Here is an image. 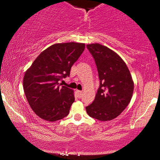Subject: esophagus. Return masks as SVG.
Instances as JSON below:
<instances>
[{"mask_svg": "<svg viewBox=\"0 0 160 160\" xmlns=\"http://www.w3.org/2000/svg\"><path fill=\"white\" fill-rule=\"evenodd\" d=\"M77 94H78V98H81V97H82V94H83V92L82 91H79V90H77Z\"/></svg>", "mask_w": 160, "mask_h": 160, "instance_id": "1", "label": "esophagus"}]
</instances>
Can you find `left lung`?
<instances>
[{"mask_svg":"<svg viewBox=\"0 0 160 160\" xmlns=\"http://www.w3.org/2000/svg\"><path fill=\"white\" fill-rule=\"evenodd\" d=\"M87 49L95 61L99 87L87 114L101 121L115 118L128 106L133 96L134 84L126 64L116 52L99 43L89 44Z\"/></svg>","mask_w":160,"mask_h":160,"instance_id":"obj_1","label":"left lung"}]
</instances>
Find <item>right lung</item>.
I'll return each mask as SVG.
<instances>
[{"instance_id":"right-lung-1","label":"right lung","mask_w":160,"mask_h":160,"mask_svg":"<svg viewBox=\"0 0 160 160\" xmlns=\"http://www.w3.org/2000/svg\"><path fill=\"white\" fill-rule=\"evenodd\" d=\"M84 43L54 44L34 60L27 69L23 87L30 107L40 118L50 122L68 115L75 100L72 89L59 84L70 75L71 66L84 52Z\"/></svg>"}]
</instances>
